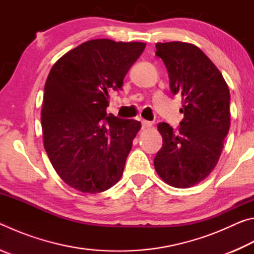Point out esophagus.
<instances>
[{
    "mask_svg": "<svg viewBox=\"0 0 254 254\" xmlns=\"http://www.w3.org/2000/svg\"><path fill=\"white\" fill-rule=\"evenodd\" d=\"M141 124H142L143 130H144V128H149V127H152V123L149 122V121H145V120H142V121H141Z\"/></svg>",
    "mask_w": 254,
    "mask_h": 254,
    "instance_id": "34e87169",
    "label": "esophagus"
}]
</instances>
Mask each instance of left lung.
Returning <instances> with one entry per match:
<instances>
[{"label": "left lung", "instance_id": "left-lung-1", "mask_svg": "<svg viewBox=\"0 0 254 254\" xmlns=\"http://www.w3.org/2000/svg\"><path fill=\"white\" fill-rule=\"evenodd\" d=\"M156 55L168 70L171 93L183 96L184 119L176 128L158 124L162 148L154 168L177 188L198 184L220 159L230 128V91L220 70L196 46L174 41L156 44Z\"/></svg>", "mask_w": 254, "mask_h": 254}]
</instances>
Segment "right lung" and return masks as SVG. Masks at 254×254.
I'll return each instance as SVG.
<instances>
[{"mask_svg":"<svg viewBox=\"0 0 254 254\" xmlns=\"http://www.w3.org/2000/svg\"><path fill=\"white\" fill-rule=\"evenodd\" d=\"M143 42L86 41L68 51L46 80L41 124L50 162L68 186L96 194L122 177L141 124L106 113Z\"/></svg>","mask_w":254,"mask_h":254,"instance_id":"obj_1","label":"right lung"}]
</instances>
